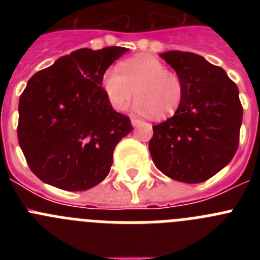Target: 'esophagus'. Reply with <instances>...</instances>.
I'll use <instances>...</instances> for the list:
<instances>
[{
  "instance_id": "1",
  "label": "esophagus",
  "mask_w": 260,
  "mask_h": 260,
  "mask_svg": "<svg viewBox=\"0 0 260 260\" xmlns=\"http://www.w3.org/2000/svg\"><path fill=\"white\" fill-rule=\"evenodd\" d=\"M142 122H143V121H142V119H139V118H135V117H132V123H133V126H138V125H141Z\"/></svg>"
}]
</instances>
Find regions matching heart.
I'll use <instances>...</instances> for the list:
<instances>
[{"instance_id": "heart-1", "label": "heart", "mask_w": 260, "mask_h": 260, "mask_svg": "<svg viewBox=\"0 0 260 260\" xmlns=\"http://www.w3.org/2000/svg\"><path fill=\"white\" fill-rule=\"evenodd\" d=\"M102 86L112 108L123 112L134 98L135 110L167 118L177 112L183 99V82L156 57L141 54L119 62L102 78Z\"/></svg>"}]
</instances>
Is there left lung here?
Listing matches in <instances>:
<instances>
[{
    "label": "left lung",
    "instance_id": "left-lung-1",
    "mask_svg": "<svg viewBox=\"0 0 260 260\" xmlns=\"http://www.w3.org/2000/svg\"><path fill=\"white\" fill-rule=\"evenodd\" d=\"M160 57L180 75L185 91L174 116L153 126L151 156L172 180L204 182L237 152L243 113L238 87L199 54L169 50Z\"/></svg>",
    "mask_w": 260,
    "mask_h": 260
}]
</instances>
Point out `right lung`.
<instances>
[{
  "mask_svg": "<svg viewBox=\"0 0 260 260\" xmlns=\"http://www.w3.org/2000/svg\"><path fill=\"white\" fill-rule=\"evenodd\" d=\"M122 47L82 48L38 71L19 99L18 141L32 173L66 191L102 182L113 151L133 130L108 102L102 78Z\"/></svg>",
  "mask_w": 260,
  "mask_h": 260,
  "instance_id": "1",
  "label": "right lung"
}]
</instances>
